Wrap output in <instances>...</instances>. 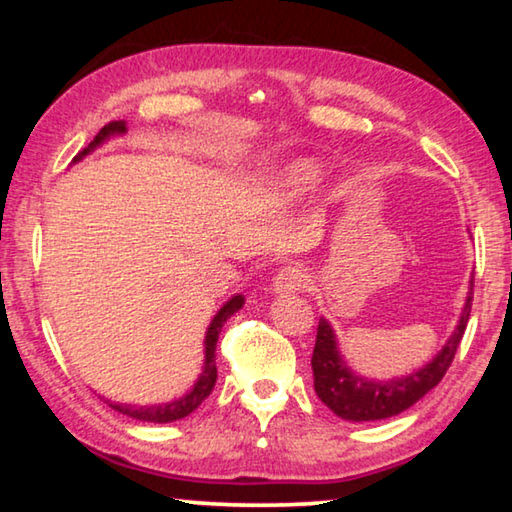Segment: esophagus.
Masks as SVG:
<instances>
[{"mask_svg":"<svg viewBox=\"0 0 512 512\" xmlns=\"http://www.w3.org/2000/svg\"><path fill=\"white\" fill-rule=\"evenodd\" d=\"M309 275L302 266H284L277 271L273 280V291L275 293H296L307 289Z\"/></svg>","mask_w":512,"mask_h":512,"instance_id":"esophagus-1","label":"esophagus"}]
</instances>
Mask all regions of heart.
<instances>
[{"label": "heart", "mask_w": 512, "mask_h": 512, "mask_svg": "<svg viewBox=\"0 0 512 512\" xmlns=\"http://www.w3.org/2000/svg\"><path fill=\"white\" fill-rule=\"evenodd\" d=\"M320 178V169L314 160H298L289 164L280 176V189L284 196H300L314 187Z\"/></svg>", "instance_id": "heart-1"}]
</instances>
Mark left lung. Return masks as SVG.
I'll list each match as a JSON object with an SVG mask.
<instances>
[{
	"label": "left lung",
	"instance_id": "8db88e82",
	"mask_svg": "<svg viewBox=\"0 0 512 512\" xmlns=\"http://www.w3.org/2000/svg\"><path fill=\"white\" fill-rule=\"evenodd\" d=\"M474 287V282H472ZM472 309V291L467 293L461 320L449 336L436 357L427 366L411 372L406 377L388 379V381H370L363 379L348 368L343 361L336 334L325 318H320L314 354H311V370H314V388L320 402L329 406L339 418L352 422H372L393 418L413 406L420 397L427 395L438 381L445 377L454 361V354L461 345V339L467 327Z\"/></svg>",
	"mask_w": 512,
	"mask_h": 512
}]
</instances>
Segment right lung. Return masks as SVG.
<instances>
[{
  "label": "right lung",
  "instance_id": "right-lung-1",
  "mask_svg": "<svg viewBox=\"0 0 512 512\" xmlns=\"http://www.w3.org/2000/svg\"><path fill=\"white\" fill-rule=\"evenodd\" d=\"M126 133V124L124 121H110L101 128L97 133V137L85 146V149L76 155L74 162H79L81 158H85L90 151L97 149L103 142L108 140L112 135H121ZM244 307V296H232L225 305L219 309V314L212 318L210 327H207V334H205V366L201 377L194 384L192 391L187 395L178 397V400H173L169 404H153V406H131V404H117V402H108V406L112 409L128 415V418H135V420H142V422H173V420H180L189 415L192 411H196L198 406L205 402V397L212 393V388L216 384V341H219V334H221V327L225 325V320H228L232 314H237V311Z\"/></svg>",
  "mask_w": 512,
  "mask_h": 512
}]
</instances>
